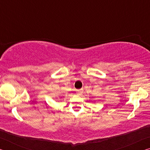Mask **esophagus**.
Wrapping results in <instances>:
<instances>
[{
  "mask_svg": "<svg viewBox=\"0 0 150 150\" xmlns=\"http://www.w3.org/2000/svg\"><path fill=\"white\" fill-rule=\"evenodd\" d=\"M77 93L78 94V95H81V94L83 93V89L77 90Z\"/></svg>",
  "mask_w": 150,
  "mask_h": 150,
  "instance_id": "obj_1",
  "label": "esophagus"
}]
</instances>
